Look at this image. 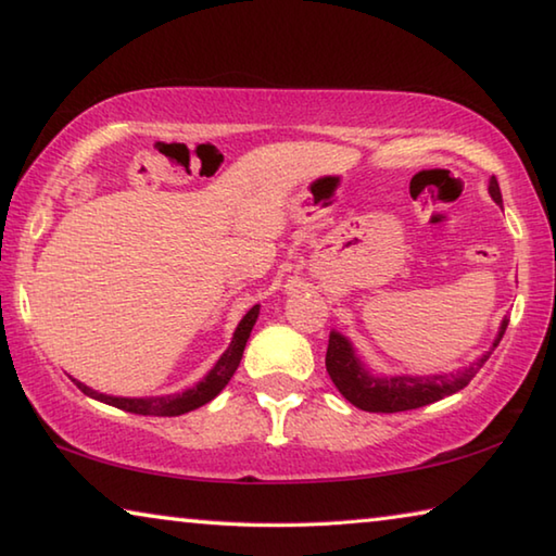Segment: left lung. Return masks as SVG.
I'll use <instances>...</instances> for the list:
<instances>
[{
	"instance_id": "left-lung-1",
	"label": "left lung",
	"mask_w": 556,
	"mask_h": 556,
	"mask_svg": "<svg viewBox=\"0 0 556 556\" xmlns=\"http://www.w3.org/2000/svg\"><path fill=\"white\" fill-rule=\"evenodd\" d=\"M488 191H491L493 201L497 205H503L501 186H497L495 176L491 178ZM505 328H507V318H503L501 331L495 336L493 348L501 343V338L505 336ZM493 348L491 351H485L478 361L470 363L468 368L456 370V372L421 375V378H414V375H390V378H378V375H372L361 363V357L355 355V348L351 345V341L338 331H331V336H328V351H326V370L331 375L338 392H341L348 402L355 404L357 409L392 414V412L425 407V404L439 402L448 397V394L464 390L466 384L476 378V372L483 368L488 357H491Z\"/></svg>"
}]
</instances>
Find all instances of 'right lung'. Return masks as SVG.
<instances>
[{
	"label": "right lung",
	"instance_id": "1",
	"mask_svg": "<svg viewBox=\"0 0 556 556\" xmlns=\"http://www.w3.org/2000/svg\"><path fill=\"white\" fill-rule=\"evenodd\" d=\"M257 316H260V304L252 306L250 312L242 316V321L238 324V328H235L228 351L220 355V361L213 365V370L205 375L199 384H193L191 390H184L178 394H162V397H112V394L90 390L88 384H83L78 380L73 382L78 384L80 392H86L88 397L112 404V407L117 409H125L131 414H144V417H178V414L199 409L205 402L218 397L220 390L230 382V378L242 361V351L244 345H248V338L252 333V326L257 321Z\"/></svg>",
	"mask_w": 556,
	"mask_h": 556
}]
</instances>
